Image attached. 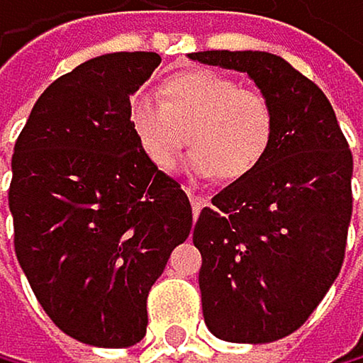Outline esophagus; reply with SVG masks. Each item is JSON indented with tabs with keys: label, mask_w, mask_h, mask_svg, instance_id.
Returning a JSON list of instances; mask_svg holds the SVG:
<instances>
[{
	"label": "esophagus",
	"mask_w": 363,
	"mask_h": 363,
	"mask_svg": "<svg viewBox=\"0 0 363 363\" xmlns=\"http://www.w3.org/2000/svg\"><path fill=\"white\" fill-rule=\"evenodd\" d=\"M186 195H189V200H191V206H193V216L197 218L200 216V209L206 204V197L200 195V193H195L191 186H186Z\"/></svg>",
	"instance_id": "1"
}]
</instances>
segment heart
Instances as JSON below:
<instances>
[{
    "label": "heart",
    "instance_id": "1",
    "mask_svg": "<svg viewBox=\"0 0 363 363\" xmlns=\"http://www.w3.org/2000/svg\"><path fill=\"white\" fill-rule=\"evenodd\" d=\"M127 122L154 168L170 170L189 138V168L223 182L250 177L266 161L277 131L268 95L241 88L236 79L209 67L168 74L161 82V99L131 95Z\"/></svg>",
    "mask_w": 363,
    "mask_h": 363
}]
</instances>
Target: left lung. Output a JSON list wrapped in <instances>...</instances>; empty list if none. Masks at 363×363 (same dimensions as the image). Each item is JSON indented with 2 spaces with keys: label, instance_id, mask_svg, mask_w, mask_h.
I'll use <instances>...</instances> for the list:
<instances>
[{
  "label": "left lung",
  "instance_id": "left-lung-1",
  "mask_svg": "<svg viewBox=\"0 0 363 363\" xmlns=\"http://www.w3.org/2000/svg\"><path fill=\"white\" fill-rule=\"evenodd\" d=\"M247 72L275 106L266 161L195 220L206 328L232 343L289 337L337 279L352 216V152L323 90L268 52H195Z\"/></svg>",
  "mask_w": 363,
  "mask_h": 363
}]
</instances>
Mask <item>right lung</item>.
Returning a JSON list of instances; mask_svg holds the SVG:
<instances>
[{"mask_svg": "<svg viewBox=\"0 0 363 363\" xmlns=\"http://www.w3.org/2000/svg\"><path fill=\"white\" fill-rule=\"evenodd\" d=\"M161 63L116 52L47 86L13 150V245L45 313L67 337L127 348L147 330V293L189 238L182 186L154 168L127 102Z\"/></svg>", "mask_w": 363, "mask_h": 363, "instance_id": "add662e5", "label": "right lung"}]
</instances>
